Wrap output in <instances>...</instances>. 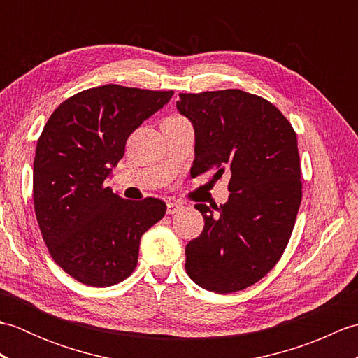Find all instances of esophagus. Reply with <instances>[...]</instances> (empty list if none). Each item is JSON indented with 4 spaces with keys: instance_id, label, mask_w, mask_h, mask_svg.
Masks as SVG:
<instances>
[{
    "instance_id": "1",
    "label": "esophagus",
    "mask_w": 358,
    "mask_h": 358,
    "mask_svg": "<svg viewBox=\"0 0 358 358\" xmlns=\"http://www.w3.org/2000/svg\"><path fill=\"white\" fill-rule=\"evenodd\" d=\"M166 209H167V214H177L181 209H183V204L180 203H167L166 204Z\"/></svg>"
}]
</instances>
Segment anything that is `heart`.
Wrapping results in <instances>:
<instances>
[{
  "instance_id": "obj_1",
  "label": "heart",
  "mask_w": 358,
  "mask_h": 358,
  "mask_svg": "<svg viewBox=\"0 0 358 358\" xmlns=\"http://www.w3.org/2000/svg\"><path fill=\"white\" fill-rule=\"evenodd\" d=\"M171 118H180V117H171Z\"/></svg>"
}]
</instances>
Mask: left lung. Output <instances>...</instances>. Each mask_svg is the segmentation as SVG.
Wrapping results in <instances>:
<instances>
[{
  "label": "left lung",
  "instance_id": "8db88e82",
  "mask_svg": "<svg viewBox=\"0 0 358 358\" xmlns=\"http://www.w3.org/2000/svg\"><path fill=\"white\" fill-rule=\"evenodd\" d=\"M191 120V175L229 177L224 204H195L204 227L186 246V272L208 291L229 294L262 280L291 238L301 203V171L291 123L264 98L240 89L180 94Z\"/></svg>",
  "mask_w": 358,
  "mask_h": 358
}]
</instances>
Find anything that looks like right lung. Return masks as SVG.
Masks as SVG:
<instances>
[{"label":"right lung","instance_id":"1","mask_svg":"<svg viewBox=\"0 0 358 358\" xmlns=\"http://www.w3.org/2000/svg\"><path fill=\"white\" fill-rule=\"evenodd\" d=\"M173 90L106 85L67 98L36 143L34 206L53 260L80 283L108 287L138 262L141 235L166 214L158 199L131 201L104 185L144 120Z\"/></svg>","mask_w":358,"mask_h":358}]
</instances>
